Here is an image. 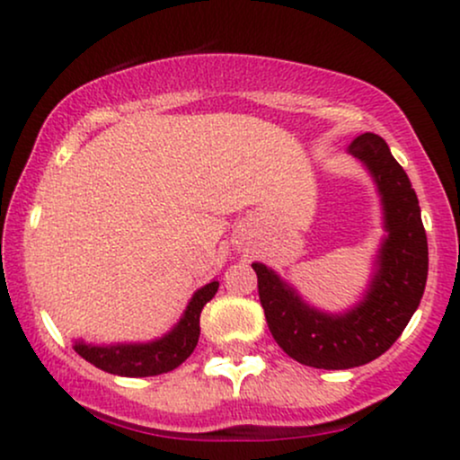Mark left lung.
I'll return each mask as SVG.
<instances>
[{
  "label": "left lung",
  "instance_id": "8db88e82",
  "mask_svg": "<svg viewBox=\"0 0 460 460\" xmlns=\"http://www.w3.org/2000/svg\"><path fill=\"white\" fill-rule=\"evenodd\" d=\"M348 151L376 179L389 231L366 300L346 315L320 314L263 263H252L274 341L309 367H358L387 352L420 307L429 277V240L404 168L376 134L358 136Z\"/></svg>",
  "mask_w": 460,
  "mask_h": 460
}]
</instances>
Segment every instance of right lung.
<instances>
[{"label": "right lung", "mask_w": 460, "mask_h": 460, "mask_svg": "<svg viewBox=\"0 0 460 460\" xmlns=\"http://www.w3.org/2000/svg\"><path fill=\"white\" fill-rule=\"evenodd\" d=\"M216 292H218V281H212L205 285V288H200L192 300H190L186 314L179 320V324L162 340L151 341V344L110 348L75 344V352L79 357L86 358L88 363H93L94 367L116 374V376L142 378L172 372L197 348L200 335V311H203L208 300L214 298Z\"/></svg>", "instance_id": "right-lung-1"}]
</instances>
